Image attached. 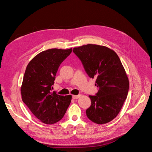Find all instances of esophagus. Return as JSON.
Instances as JSON below:
<instances>
[{
  "mask_svg": "<svg viewBox=\"0 0 152 152\" xmlns=\"http://www.w3.org/2000/svg\"><path fill=\"white\" fill-rule=\"evenodd\" d=\"M80 95H73L72 96V98L74 99H78V98L80 97Z\"/></svg>",
  "mask_w": 152,
  "mask_h": 152,
  "instance_id": "1",
  "label": "esophagus"
}]
</instances>
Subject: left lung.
I'll return each instance as SVG.
<instances>
[{
  "label": "left lung",
  "instance_id": "left-lung-1",
  "mask_svg": "<svg viewBox=\"0 0 152 152\" xmlns=\"http://www.w3.org/2000/svg\"><path fill=\"white\" fill-rule=\"evenodd\" d=\"M89 77L96 78L99 90L89 96L91 107L86 110L89 120L98 124L112 121L120 112L127 98L129 82L117 53L107 47L87 44L73 49Z\"/></svg>",
  "mask_w": 152,
  "mask_h": 152
}]
</instances>
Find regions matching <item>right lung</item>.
Instances as JSON below:
<instances>
[{
  "label": "right lung",
  "instance_id": "right-lung-1",
  "mask_svg": "<svg viewBox=\"0 0 152 152\" xmlns=\"http://www.w3.org/2000/svg\"><path fill=\"white\" fill-rule=\"evenodd\" d=\"M72 49H50L40 53L26 66L21 87L23 102L41 122L53 124L65 114L72 95L61 96L52 92L60 64Z\"/></svg>",
  "mask_w": 152,
  "mask_h": 152
}]
</instances>
